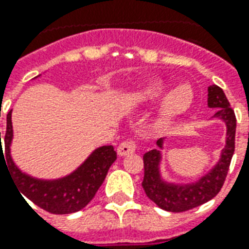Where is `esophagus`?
Wrapping results in <instances>:
<instances>
[{
	"label": "esophagus",
	"mask_w": 249,
	"mask_h": 249,
	"mask_svg": "<svg viewBox=\"0 0 249 249\" xmlns=\"http://www.w3.org/2000/svg\"><path fill=\"white\" fill-rule=\"evenodd\" d=\"M136 150V143L132 140H126L120 143L119 148H117V153L119 156H128L130 153H133Z\"/></svg>",
	"instance_id": "obj_1"
}]
</instances>
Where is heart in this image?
I'll list each match as a JSON object with an SVG mask.
<instances>
[{
  "label": "heart",
  "instance_id": "obj_1",
  "mask_svg": "<svg viewBox=\"0 0 249 249\" xmlns=\"http://www.w3.org/2000/svg\"><path fill=\"white\" fill-rule=\"evenodd\" d=\"M165 92V84L162 82H153L139 92V97L143 101L157 100ZM193 100V92L189 86H179L174 88L162 101L161 112L165 117H174L182 113L190 106Z\"/></svg>",
  "mask_w": 249,
  "mask_h": 249
}]
</instances>
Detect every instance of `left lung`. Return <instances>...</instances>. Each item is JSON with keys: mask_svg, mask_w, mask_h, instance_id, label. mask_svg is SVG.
I'll list each match as a JSON object with an SVG mask.
<instances>
[{"mask_svg": "<svg viewBox=\"0 0 249 249\" xmlns=\"http://www.w3.org/2000/svg\"><path fill=\"white\" fill-rule=\"evenodd\" d=\"M209 107L218 109L213 117L222 119L227 125V141L218 163L199 181L191 185L167 183L162 179L160 174V150L153 149L143 154V191L149 199L165 211L183 213L195 209L216 196L226 181L230 163L235 152L236 117L223 89L215 84L209 87ZM162 143L163 140H158L157 145L160 148H162Z\"/></svg>", "mask_w": 249, "mask_h": 249, "instance_id": "8db88e82", "label": "left lung"}]
</instances>
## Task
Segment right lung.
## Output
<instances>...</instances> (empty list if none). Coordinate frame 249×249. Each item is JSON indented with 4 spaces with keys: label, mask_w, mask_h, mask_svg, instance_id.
Here are the masks:
<instances>
[{
    "label": "right lung",
    "mask_w": 249,
    "mask_h": 249,
    "mask_svg": "<svg viewBox=\"0 0 249 249\" xmlns=\"http://www.w3.org/2000/svg\"><path fill=\"white\" fill-rule=\"evenodd\" d=\"M13 139L12 110L6 116V133H5V153L1 148L0 132V161L3 160L7 163L6 167L13 177V182L18 187V191L30 199L40 209L47 213H72L84 209L99 190L104 182L107 173L110 165L116 161L117 154L112 145L101 146L92 153L78 170L70 176L55 179V181H43L22 173L14 165L10 156V143ZM5 157H3V154Z\"/></svg>",
    "instance_id": "add662e5"
}]
</instances>
